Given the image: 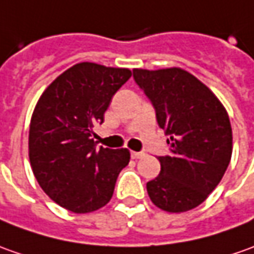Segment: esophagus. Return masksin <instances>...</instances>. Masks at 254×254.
Instances as JSON below:
<instances>
[{"label":"esophagus","mask_w":254,"mask_h":254,"mask_svg":"<svg viewBox=\"0 0 254 254\" xmlns=\"http://www.w3.org/2000/svg\"><path fill=\"white\" fill-rule=\"evenodd\" d=\"M130 157H132L133 160H139L141 157H144V153H141V151H132V153H130Z\"/></svg>","instance_id":"34e87169"}]
</instances>
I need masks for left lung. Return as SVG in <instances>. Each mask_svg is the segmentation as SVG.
<instances>
[{
	"instance_id": "8db88e82",
	"label": "left lung",
	"mask_w": 254,
	"mask_h": 254,
	"mask_svg": "<svg viewBox=\"0 0 254 254\" xmlns=\"http://www.w3.org/2000/svg\"><path fill=\"white\" fill-rule=\"evenodd\" d=\"M157 122L170 134V156L147 182L158 208L184 213L201 204L224 177L232 156V127L225 107L197 77L181 68L133 69Z\"/></svg>"
}]
</instances>
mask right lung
<instances>
[{
  "label": "right lung",
  "instance_id": "right-lung-1",
  "mask_svg": "<svg viewBox=\"0 0 254 254\" xmlns=\"http://www.w3.org/2000/svg\"><path fill=\"white\" fill-rule=\"evenodd\" d=\"M132 76L127 68L80 62L41 94L29 129V158L41 189L76 214L96 211L113 197L127 149H98L93 127L104 122L113 96Z\"/></svg>",
  "mask_w": 254,
  "mask_h": 254
}]
</instances>
